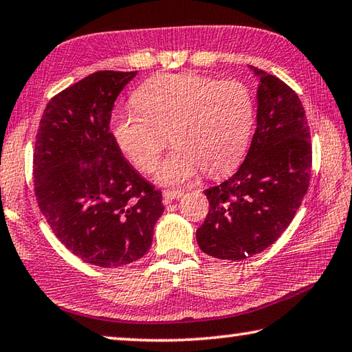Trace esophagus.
<instances>
[{
  "label": "esophagus",
  "mask_w": 352,
  "mask_h": 352,
  "mask_svg": "<svg viewBox=\"0 0 352 352\" xmlns=\"http://www.w3.org/2000/svg\"><path fill=\"white\" fill-rule=\"evenodd\" d=\"M183 190H163V201L164 203H170L172 200H177V198L183 197Z\"/></svg>",
  "instance_id": "obj_1"
}]
</instances>
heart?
<instances>
[{"instance_id": "b5f03b06", "label": "heart", "mask_w": 352, "mask_h": 352, "mask_svg": "<svg viewBox=\"0 0 352 352\" xmlns=\"http://www.w3.org/2000/svg\"><path fill=\"white\" fill-rule=\"evenodd\" d=\"M132 101L135 109L113 115V138L138 170L151 172L170 135L174 149L155 174L163 186H182L201 169L223 175L245 155L254 127V98L241 81L162 74L144 81Z\"/></svg>"}]
</instances>
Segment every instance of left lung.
Instances as JSON below:
<instances>
[{"mask_svg":"<svg viewBox=\"0 0 352 352\" xmlns=\"http://www.w3.org/2000/svg\"><path fill=\"white\" fill-rule=\"evenodd\" d=\"M258 78L257 129L239 170L204 190L209 212L197 229L201 251L245 260L270 248L291 225L309 186V126L298 95L277 76Z\"/></svg>","mask_w":352,"mask_h":352,"instance_id":"8db88e82","label":"left lung"}]
</instances>
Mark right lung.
<instances>
[{"label":"right lung","mask_w":352,"mask_h":352,"mask_svg":"<svg viewBox=\"0 0 352 352\" xmlns=\"http://www.w3.org/2000/svg\"><path fill=\"white\" fill-rule=\"evenodd\" d=\"M135 72L100 70L43 112L34 151L38 206L54 234L86 263L117 267L149 251L164 206L124 160L111 132L113 103Z\"/></svg>","instance_id":"add662e5"}]
</instances>
